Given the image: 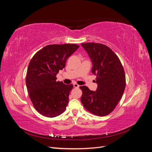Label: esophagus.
Listing matches in <instances>:
<instances>
[{"label":"esophagus","instance_id":"1","mask_svg":"<svg viewBox=\"0 0 152 152\" xmlns=\"http://www.w3.org/2000/svg\"><path fill=\"white\" fill-rule=\"evenodd\" d=\"M73 87H74L75 88H78V87H79V85H78L77 84L75 83V84H73Z\"/></svg>","mask_w":152,"mask_h":152}]
</instances>
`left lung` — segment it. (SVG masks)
<instances>
[{"label": "left lung", "instance_id": "1", "mask_svg": "<svg viewBox=\"0 0 152 152\" xmlns=\"http://www.w3.org/2000/svg\"><path fill=\"white\" fill-rule=\"evenodd\" d=\"M93 62L92 72L96 75V91L80 86L81 102L94 115L105 116L113 112L123 95L126 87V75L117 54L106 45L88 42L81 44Z\"/></svg>", "mask_w": 152, "mask_h": 152}]
</instances>
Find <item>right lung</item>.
<instances>
[{
  "instance_id": "right-lung-1",
  "label": "right lung",
  "mask_w": 152,
  "mask_h": 152,
  "mask_svg": "<svg viewBox=\"0 0 152 152\" xmlns=\"http://www.w3.org/2000/svg\"><path fill=\"white\" fill-rule=\"evenodd\" d=\"M79 48L75 44H50L37 52L27 69L26 85L34 108L46 117H55L65 111L73 84L56 81L59 70Z\"/></svg>"
}]
</instances>
